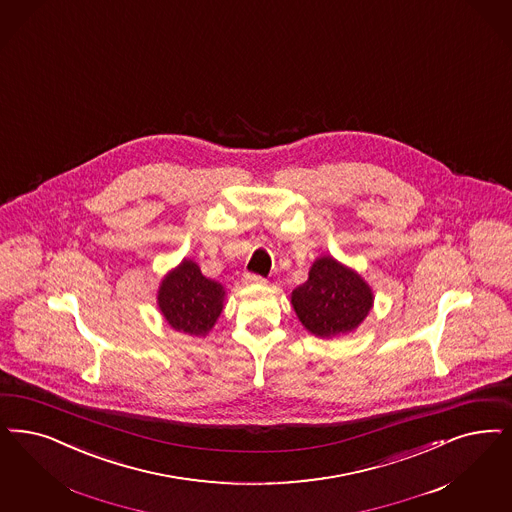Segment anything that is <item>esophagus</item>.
<instances>
[{
    "label": "esophagus",
    "mask_w": 512,
    "mask_h": 512,
    "mask_svg": "<svg viewBox=\"0 0 512 512\" xmlns=\"http://www.w3.org/2000/svg\"><path fill=\"white\" fill-rule=\"evenodd\" d=\"M244 282H246L247 285H265L266 280L265 278H261V276H257V274H249V272H246V274H244Z\"/></svg>",
    "instance_id": "34e87169"
}]
</instances>
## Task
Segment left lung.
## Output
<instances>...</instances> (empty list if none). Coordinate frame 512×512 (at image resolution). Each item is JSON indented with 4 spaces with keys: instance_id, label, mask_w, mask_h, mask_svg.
I'll return each instance as SVG.
<instances>
[{
    "instance_id": "left-lung-1",
    "label": "left lung",
    "mask_w": 512,
    "mask_h": 512,
    "mask_svg": "<svg viewBox=\"0 0 512 512\" xmlns=\"http://www.w3.org/2000/svg\"><path fill=\"white\" fill-rule=\"evenodd\" d=\"M372 289L355 270L323 255L308 280L291 293V304L308 333L331 338L355 331L371 312Z\"/></svg>"
}]
</instances>
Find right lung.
Masks as SVG:
<instances>
[{
	"label": "right lung",
	"mask_w": 512,
	"mask_h": 512,
	"mask_svg": "<svg viewBox=\"0 0 512 512\" xmlns=\"http://www.w3.org/2000/svg\"><path fill=\"white\" fill-rule=\"evenodd\" d=\"M223 300V285L206 278L191 259H183L164 276L157 295L168 325L191 336H206L212 331L223 312Z\"/></svg>",
	"instance_id": "right-lung-1"
}]
</instances>
